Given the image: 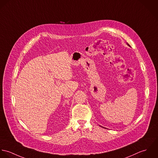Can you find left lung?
<instances>
[{"instance_id": "1", "label": "left lung", "mask_w": 158, "mask_h": 158, "mask_svg": "<svg viewBox=\"0 0 158 158\" xmlns=\"http://www.w3.org/2000/svg\"><path fill=\"white\" fill-rule=\"evenodd\" d=\"M126 44H127V46H129V44H128V43H126Z\"/></svg>"}]
</instances>
